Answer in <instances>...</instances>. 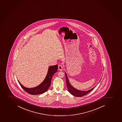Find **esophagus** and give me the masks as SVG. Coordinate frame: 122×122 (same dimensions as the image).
I'll return each mask as SVG.
<instances>
[{"label":"esophagus","mask_w":122,"mask_h":122,"mask_svg":"<svg viewBox=\"0 0 122 122\" xmlns=\"http://www.w3.org/2000/svg\"><path fill=\"white\" fill-rule=\"evenodd\" d=\"M58 69L60 71H62L63 69V66L61 64H59L58 66Z\"/></svg>","instance_id":"esophagus-1"}]
</instances>
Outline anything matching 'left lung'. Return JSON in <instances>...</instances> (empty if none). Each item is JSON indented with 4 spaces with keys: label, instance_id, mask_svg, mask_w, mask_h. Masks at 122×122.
<instances>
[{
    "label": "left lung",
    "instance_id": "obj_1",
    "mask_svg": "<svg viewBox=\"0 0 122 122\" xmlns=\"http://www.w3.org/2000/svg\"><path fill=\"white\" fill-rule=\"evenodd\" d=\"M65 74L66 78V83L67 87L68 88V91H69V92L71 93V94H72V95L74 96L75 97H82L86 95L90 92H91L92 90L94 88L95 86L92 88V89L88 90L87 91H81L78 90L76 89L75 88L73 87L69 82V80L68 79V77L66 73H65Z\"/></svg>",
    "mask_w": 122,
    "mask_h": 122
}]
</instances>
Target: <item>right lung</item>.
<instances>
[{
  "instance_id": "1",
  "label": "right lung",
  "mask_w": 122,
  "mask_h": 122,
  "mask_svg": "<svg viewBox=\"0 0 122 122\" xmlns=\"http://www.w3.org/2000/svg\"><path fill=\"white\" fill-rule=\"evenodd\" d=\"M58 68V65L49 67L46 76L44 81L40 85L34 88H26L23 86L19 81H18V82L23 89L27 93L31 95L42 94L47 91L50 86L52 78L54 73L57 71Z\"/></svg>"
}]
</instances>
